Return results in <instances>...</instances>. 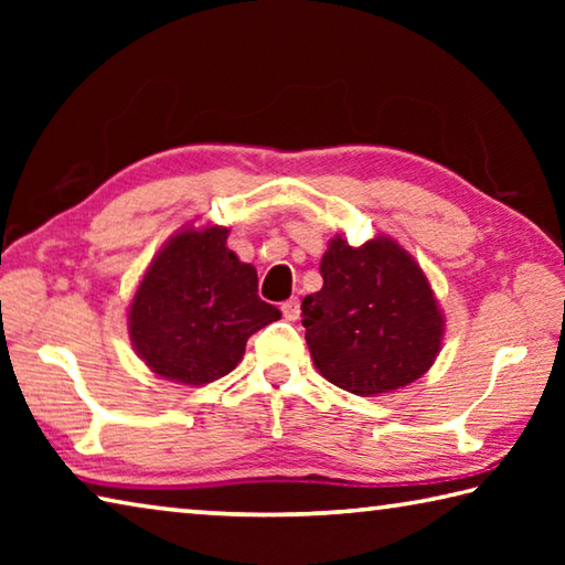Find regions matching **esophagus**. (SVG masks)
<instances>
[{
  "label": "esophagus",
  "mask_w": 565,
  "mask_h": 565,
  "mask_svg": "<svg viewBox=\"0 0 565 565\" xmlns=\"http://www.w3.org/2000/svg\"><path fill=\"white\" fill-rule=\"evenodd\" d=\"M281 313H284L286 321H296V319H299V317H301V303H299V299L284 301V303H281Z\"/></svg>",
  "instance_id": "34e87169"
}]
</instances>
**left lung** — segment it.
I'll list each match as a JSON object with an SVG mask.
<instances>
[{
	"instance_id": "obj_1",
	"label": "left lung",
	"mask_w": 565,
	"mask_h": 565,
	"mask_svg": "<svg viewBox=\"0 0 565 565\" xmlns=\"http://www.w3.org/2000/svg\"><path fill=\"white\" fill-rule=\"evenodd\" d=\"M321 279V291L301 301V323L323 379L356 396H379L431 369L444 339L441 309L394 238L349 246L333 236Z\"/></svg>"
}]
</instances>
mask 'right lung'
I'll use <instances>...</instances> for the list:
<instances>
[{"mask_svg": "<svg viewBox=\"0 0 565 565\" xmlns=\"http://www.w3.org/2000/svg\"><path fill=\"white\" fill-rule=\"evenodd\" d=\"M228 228H181L154 256L129 306V337L161 379L202 386L242 361L246 341L281 319L259 299L252 264L226 248Z\"/></svg>", "mask_w": 565, "mask_h": 565, "instance_id": "obj_1", "label": "right lung"}]
</instances>
